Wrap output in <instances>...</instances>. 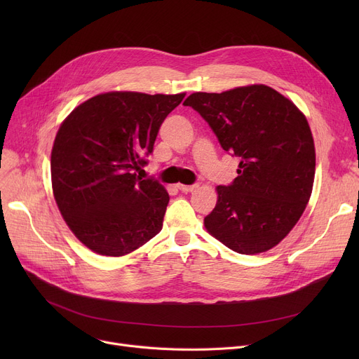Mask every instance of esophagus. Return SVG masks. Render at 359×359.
I'll return each mask as SVG.
<instances>
[{"label":"esophagus","mask_w":359,"mask_h":359,"mask_svg":"<svg viewBox=\"0 0 359 359\" xmlns=\"http://www.w3.org/2000/svg\"><path fill=\"white\" fill-rule=\"evenodd\" d=\"M198 187V184H177V189L180 191V192H184V194H187V192H194L195 189Z\"/></svg>","instance_id":"esophagus-1"}]
</instances>
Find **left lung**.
I'll use <instances>...</instances> for the list:
<instances>
[{
	"instance_id": "1",
	"label": "left lung",
	"mask_w": 359,
	"mask_h": 359,
	"mask_svg": "<svg viewBox=\"0 0 359 359\" xmlns=\"http://www.w3.org/2000/svg\"><path fill=\"white\" fill-rule=\"evenodd\" d=\"M183 104L208 122L222 149L240 158L233 183L217 187L205 229L241 255L272 249L294 229L313 191L316 151L306 116L263 84L194 93Z\"/></svg>"
}]
</instances>
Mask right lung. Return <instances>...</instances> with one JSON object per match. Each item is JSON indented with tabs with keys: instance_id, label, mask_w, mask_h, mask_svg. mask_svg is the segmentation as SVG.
<instances>
[{
	"instance_id": "1",
	"label": "right lung",
	"mask_w": 359,
	"mask_h": 359,
	"mask_svg": "<svg viewBox=\"0 0 359 359\" xmlns=\"http://www.w3.org/2000/svg\"><path fill=\"white\" fill-rule=\"evenodd\" d=\"M183 97L103 93L60 126L50 154L53 196L71 231L94 253L123 256L161 231L170 196L161 183L137 172Z\"/></svg>"
}]
</instances>
